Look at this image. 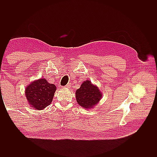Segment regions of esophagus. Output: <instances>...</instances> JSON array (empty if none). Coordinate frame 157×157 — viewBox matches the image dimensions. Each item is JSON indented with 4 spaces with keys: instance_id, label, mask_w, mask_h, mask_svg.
I'll return each instance as SVG.
<instances>
[{
    "instance_id": "obj_1",
    "label": "esophagus",
    "mask_w": 157,
    "mask_h": 157,
    "mask_svg": "<svg viewBox=\"0 0 157 157\" xmlns=\"http://www.w3.org/2000/svg\"><path fill=\"white\" fill-rule=\"evenodd\" d=\"M71 86V83H68L67 85H65L64 87L65 88H69Z\"/></svg>"
}]
</instances>
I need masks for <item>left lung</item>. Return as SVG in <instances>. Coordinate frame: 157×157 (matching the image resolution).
I'll return each instance as SVG.
<instances>
[{
  "mask_svg": "<svg viewBox=\"0 0 157 157\" xmlns=\"http://www.w3.org/2000/svg\"><path fill=\"white\" fill-rule=\"evenodd\" d=\"M102 94L97 86L90 80L84 81L76 91V99L79 105L86 109L91 108L101 99Z\"/></svg>",
  "mask_w": 157,
  "mask_h": 157,
  "instance_id": "left-lung-1",
  "label": "left lung"
}]
</instances>
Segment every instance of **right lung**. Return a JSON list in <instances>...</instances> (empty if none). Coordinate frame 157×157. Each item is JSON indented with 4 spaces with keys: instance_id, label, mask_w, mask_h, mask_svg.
<instances>
[{
    "instance_id": "1",
    "label": "right lung",
    "mask_w": 157,
    "mask_h": 157,
    "mask_svg": "<svg viewBox=\"0 0 157 157\" xmlns=\"http://www.w3.org/2000/svg\"><path fill=\"white\" fill-rule=\"evenodd\" d=\"M56 87L45 79L32 82L25 90V95L30 105L37 110H42L52 101Z\"/></svg>"
}]
</instances>
